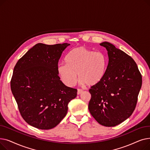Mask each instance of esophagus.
Returning a JSON list of instances; mask_svg holds the SVG:
<instances>
[{"instance_id": "esophagus-1", "label": "esophagus", "mask_w": 150, "mask_h": 150, "mask_svg": "<svg viewBox=\"0 0 150 150\" xmlns=\"http://www.w3.org/2000/svg\"><path fill=\"white\" fill-rule=\"evenodd\" d=\"M83 92V91L81 89H78L77 90V95H80V93H81Z\"/></svg>"}]
</instances>
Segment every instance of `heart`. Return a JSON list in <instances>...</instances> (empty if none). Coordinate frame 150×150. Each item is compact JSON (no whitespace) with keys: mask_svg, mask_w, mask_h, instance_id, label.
<instances>
[{"mask_svg":"<svg viewBox=\"0 0 150 150\" xmlns=\"http://www.w3.org/2000/svg\"><path fill=\"white\" fill-rule=\"evenodd\" d=\"M67 63H59L57 72L62 82L69 87L74 86L78 78L80 84L89 86L100 83L105 74L107 59L101 52L78 47L71 50L66 58Z\"/></svg>","mask_w":150,"mask_h":150,"instance_id":"1","label":"heart"}]
</instances>
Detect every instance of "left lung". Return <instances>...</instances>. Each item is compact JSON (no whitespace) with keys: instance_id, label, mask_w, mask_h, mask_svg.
<instances>
[{"instance_id":"8db88e82","label":"left lung","mask_w":150,"mask_h":150,"mask_svg":"<svg viewBox=\"0 0 150 150\" xmlns=\"http://www.w3.org/2000/svg\"><path fill=\"white\" fill-rule=\"evenodd\" d=\"M100 45L108 51L105 74L89 89L88 108L97 122L105 127H115L131 115L137 104L142 79L136 62L112 44Z\"/></svg>"}]
</instances>
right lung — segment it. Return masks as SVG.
Instances as JSON below:
<instances>
[{"instance_id":"right-lung-1","label":"right lung","mask_w":150,"mask_h":150,"mask_svg":"<svg viewBox=\"0 0 150 150\" xmlns=\"http://www.w3.org/2000/svg\"><path fill=\"white\" fill-rule=\"evenodd\" d=\"M70 44L38 43L16 64L11 89L19 112L30 125L40 129L54 128L67 112L68 103L77 95L57 72L62 53Z\"/></svg>"}]
</instances>
